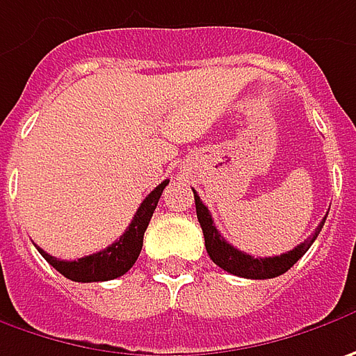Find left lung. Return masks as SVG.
<instances>
[{
	"label": "left lung",
	"mask_w": 356,
	"mask_h": 356,
	"mask_svg": "<svg viewBox=\"0 0 356 356\" xmlns=\"http://www.w3.org/2000/svg\"><path fill=\"white\" fill-rule=\"evenodd\" d=\"M195 209H197V219L201 223L203 229V237H205V249H207L209 257L215 265H219L221 269H225L231 275H237V277H245V279H273V277H279L286 270L291 269L299 259H301L309 247L315 243L317 235L323 229L325 219L321 221L315 233L309 237L307 241H302L301 245H297L293 251H286L283 255L277 257H265V259H255V257L247 255L239 249H235L233 245H229L227 241L221 237V233L217 231V227L213 223V217L209 213V209L203 205V201L199 199V195L195 193Z\"/></svg>",
	"instance_id": "8db88e82"
}]
</instances>
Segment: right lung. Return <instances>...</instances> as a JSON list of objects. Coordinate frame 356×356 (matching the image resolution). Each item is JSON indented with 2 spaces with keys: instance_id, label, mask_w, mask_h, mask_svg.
Returning a JSON list of instances; mask_svg holds the SVG:
<instances>
[{
  "instance_id": "1",
  "label": "right lung",
  "mask_w": 356,
  "mask_h": 356,
  "mask_svg": "<svg viewBox=\"0 0 356 356\" xmlns=\"http://www.w3.org/2000/svg\"><path fill=\"white\" fill-rule=\"evenodd\" d=\"M167 185H169V179H165L161 185H157L143 199V203L137 209V213L133 217L131 225L127 227V231L115 243H111L107 249H103L99 253L81 257L77 261H61V259H55L49 253H45L38 245L35 247H38L41 257L55 270H59L63 277H67L71 281H77V283H99V281L117 279V277L125 275L135 265L137 257L141 253V247H143L145 229H147L149 221L153 217V211H155L159 199H161L163 189Z\"/></svg>"
}]
</instances>
